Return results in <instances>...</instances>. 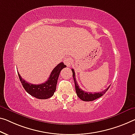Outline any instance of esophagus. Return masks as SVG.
<instances>
[{"label":"esophagus","instance_id":"1","mask_svg":"<svg viewBox=\"0 0 135 135\" xmlns=\"http://www.w3.org/2000/svg\"><path fill=\"white\" fill-rule=\"evenodd\" d=\"M64 62H65V65L67 66H70L72 65V59L70 57L66 58V59L65 60V61H64Z\"/></svg>","mask_w":135,"mask_h":135}]
</instances>
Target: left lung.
I'll return each mask as SVG.
<instances>
[{
  "label": "left lung",
  "mask_w": 135,
  "mask_h": 135,
  "mask_svg": "<svg viewBox=\"0 0 135 135\" xmlns=\"http://www.w3.org/2000/svg\"><path fill=\"white\" fill-rule=\"evenodd\" d=\"M72 75H73L74 81L75 83V90L76 93L78 98H80L81 100L84 101H94L95 99L97 98H99V97H102L103 95L107 92L109 88H110V86L107 88L106 89H105L104 90L103 92H95V93H92V92H84V90H83L82 89H81L79 88V86L76 82V80L75 79V71L73 69H72Z\"/></svg>",
  "instance_id": "1"
}]
</instances>
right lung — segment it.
<instances>
[{
	"label": "right lung",
	"instance_id": "obj_1",
	"mask_svg": "<svg viewBox=\"0 0 135 135\" xmlns=\"http://www.w3.org/2000/svg\"><path fill=\"white\" fill-rule=\"evenodd\" d=\"M66 67L63 62L59 63L52 70L47 81L44 83L40 84H33L29 83L23 79L18 74V77L20 82L25 90L29 94L38 99H47L52 97L56 90L57 80L59 78L61 70Z\"/></svg>",
	"mask_w": 135,
	"mask_h": 135
}]
</instances>
